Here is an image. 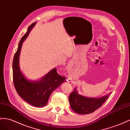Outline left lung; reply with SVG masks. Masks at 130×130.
Listing matches in <instances>:
<instances>
[{
  "instance_id": "left-lung-1",
  "label": "left lung",
  "mask_w": 130,
  "mask_h": 130,
  "mask_svg": "<svg viewBox=\"0 0 130 130\" xmlns=\"http://www.w3.org/2000/svg\"><path fill=\"white\" fill-rule=\"evenodd\" d=\"M76 88L70 94L69 100L72 109L80 114H87L94 112L101 107L108 98L107 94L101 98H89L78 94Z\"/></svg>"
}]
</instances>
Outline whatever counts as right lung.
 Returning a JSON list of instances; mask_svg holds the SVG:
<instances>
[{
    "instance_id": "right-lung-1",
    "label": "right lung",
    "mask_w": 130,
    "mask_h": 130,
    "mask_svg": "<svg viewBox=\"0 0 130 130\" xmlns=\"http://www.w3.org/2000/svg\"><path fill=\"white\" fill-rule=\"evenodd\" d=\"M36 23V22H34L29 26L27 32L18 44L12 63L13 80L14 87L20 97L33 106L42 107L47 105L52 92L64 82L66 78L59 75L56 68L51 70L45 76L37 80L27 79L21 71L19 59L22 44Z\"/></svg>"
}]
</instances>
